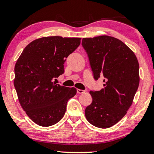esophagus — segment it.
<instances>
[{
	"label": "esophagus",
	"mask_w": 154,
	"mask_h": 154,
	"mask_svg": "<svg viewBox=\"0 0 154 154\" xmlns=\"http://www.w3.org/2000/svg\"><path fill=\"white\" fill-rule=\"evenodd\" d=\"M76 91H77V93L78 94H82L84 92H85V91H84V90H80V89H77Z\"/></svg>",
	"instance_id": "esophagus-1"
}]
</instances>
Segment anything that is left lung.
Instances as JSON below:
<instances>
[{
  "mask_svg": "<svg viewBox=\"0 0 154 154\" xmlns=\"http://www.w3.org/2000/svg\"><path fill=\"white\" fill-rule=\"evenodd\" d=\"M94 80L104 76V88L90 91L92 102L85 109L87 121L106 129L118 123L133 103L140 83L135 54L121 40L107 35L83 38Z\"/></svg>",
  "mask_w": 154,
  "mask_h": 154,
  "instance_id": "8db88e82",
  "label": "left lung"
}]
</instances>
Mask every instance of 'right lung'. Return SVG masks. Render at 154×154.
I'll return each instance as SVG.
<instances>
[{
  "mask_svg": "<svg viewBox=\"0 0 154 154\" xmlns=\"http://www.w3.org/2000/svg\"><path fill=\"white\" fill-rule=\"evenodd\" d=\"M81 38L51 36L26 46L14 66V86L23 110L34 123L53 125L62 119L75 88L54 82L64 73L63 63L80 44ZM56 80V79H55Z\"/></svg>",
  "mask_w": 154,
  "mask_h": 154,
  "instance_id": "1",
  "label": "right lung"
}]
</instances>
